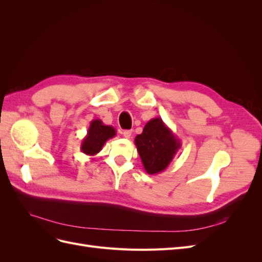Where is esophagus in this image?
<instances>
[{"instance_id": "1", "label": "esophagus", "mask_w": 262, "mask_h": 262, "mask_svg": "<svg viewBox=\"0 0 262 262\" xmlns=\"http://www.w3.org/2000/svg\"><path fill=\"white\" fill-rule=\"evenodd\" d=\"M123 137L125 138V139H130L131 138V134H132V132L130 131V130H125V131H123Z\"/></svg>"}]
</instances>
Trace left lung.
<instances>
[{"label":"left lung","instance_id":"1","mask_svg":"<svg viewBox=\"0 0 262 262\" xmlns=\"http://www.w3.org/2000/svg\"><path fill=\"white\" fill-rule=\"evenodd\" d=\"M134 143L148 175L164 171L181 147L180 140L161 118L150 119Z\"/></svg>","mask_w":262,"mask_h":262}]
</instances>
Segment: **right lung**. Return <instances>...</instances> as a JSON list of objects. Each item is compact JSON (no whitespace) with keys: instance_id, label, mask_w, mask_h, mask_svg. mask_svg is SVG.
<instances>
[{"instance_id":"right-lung-1","label":"right lung","mask_w":262,"mask_h":262,"mask_svg":"<svg viewBox=\"0 0 262 262\" xmlns=\"http://www.w3.org/2000/svg\"><path fill=\"white\" fill-rule=\"evenodd\" d=\"M115 136L116 130L114 126L104 124L100 119H94L90 124L86 137L82 141V152L90 156L96 155L100 152L106 142Z\"/></svg>"}]
</instances>
